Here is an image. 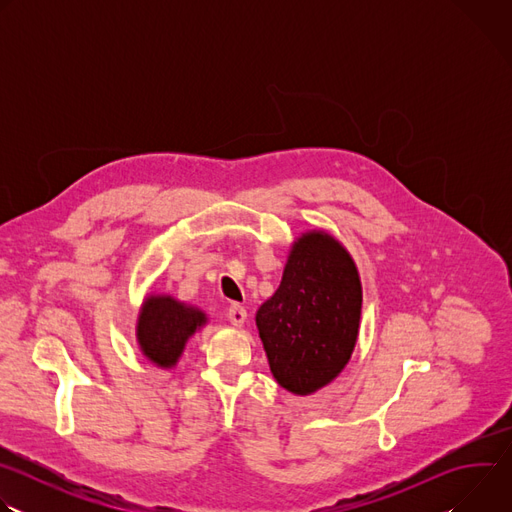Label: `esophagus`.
Here are the masks:
<instances>
[{"instance_id": "34e87169", "label": "esophagus", "mask_w": 512, "mask_h": 512, "mask_svg": "<svg viewBox=\"0 0 512 512\" xmlns=\"http://www.w3.org/2000/svg\"><path fill=\"white\" fill-rule=\"evenodd\" d=\"M227 318L231 320V324H233V326L241 328V326L245 324V320H247V312H245V308H243V306L233 304V306H229V310H227Z\"/></svg>"}]
</instances>
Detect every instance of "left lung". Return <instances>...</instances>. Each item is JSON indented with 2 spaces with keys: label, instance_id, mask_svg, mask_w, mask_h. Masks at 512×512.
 Segmentation results:
<instances>
[{
  "label": "left lung",
  "instance_id": "1",
  "mask_svg": "<svg viewBox=\"0 0 512 512\" xmlns=\"http://www.w3.org/2000/svg\"><path fill=\"white\" fill-rule=\"evenodd\" d=\"M360 310L362 283L346 247L326 231L302 233L255 314L273 379L302 397L332 383L354 352Z\"/></svg>",
  "mask_w": 512,
  "mask_h": 512
}]
</instances>
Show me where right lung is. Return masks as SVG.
Wrapping results in <instances>:
<instances>
[{
  "label": "right lung",
  "mask_w": 512,
  "mask_h": 512,
  "mask_svg": "<svg viewBox=\"0 0 512 512\" xmlns=\"http://www.w3.org/2000/svg\"><path fill=\"white\" fill-rule=\"evenodd\" d=\"M208 324L206 314L168 294H148L139 308L135 338L141 354L160 369L178 364L186 342Z\"/></svg>",
  "instance_id": "right-lung-1"
}]
</instances>
